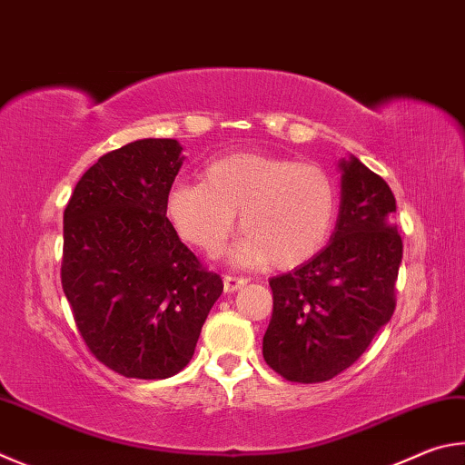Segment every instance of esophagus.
<instances>
[{"instance_id": "obj_1", "label": "esophagus", "mask_w": 465, "mask_h": 465, "mask_svg": "<svg viewBox=\"0 0 465 465\" xmlns=\"http://www.w3.org/2000/svg\"><path fill=\"white\" fill-rule=\"evenodd\" d=\"M243 284H248V278L233 276V274H225V276H223V289H225V292L240 291Z\"/></svg>"}]
</instances>
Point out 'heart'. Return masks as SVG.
<instances>
[{"label": "heart", "mask_w": 465, "mask_h": 465, "mask_svg": "<svg viewBox=\"0 0 465 465\" xmlns=\"http://www.w3.org/2000/svg\"><path fill=\"white\" fill-rule=\"evenodd\" d=\"M168 215L184 240L217 254L240 213L246 235L232 260L278 266L309 260L327 242L337 213V189L325 168L292 158L242 152L205 168V183H176L168 193Z\"/></svg>", "instance_id": "heart-1"}]
</instances>
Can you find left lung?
<instances>
[{"label":"left lung","mask_w":465,"mask_h":465,"mask_svg":"<svg viewBox=\"0 0 465 465\" xmlns=\"http://www.w3.org/2000/svg\"><path fill=\"white\" fill-rule=\"evenodd\" d=\"M341 205L331 242L305 264L270 278L272 319L262 341L284 380L315 384L350 368L391 321L402 238L396 199L358 158L341 160Z\"/></svg>","instance_id":"obj_1"}]
</instances>
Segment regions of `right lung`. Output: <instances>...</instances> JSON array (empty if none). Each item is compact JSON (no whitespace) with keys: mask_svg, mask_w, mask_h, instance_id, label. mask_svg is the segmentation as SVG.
<instances>
[{"mask_svg":"<svg viewBox=\"0 0 465 465\" xmlns=\"http://www.w3.org/2000/svg\"><path fill=\"white\" fill-rule=\"evenodd\" d=\"M181 152L171 138L107 152L64 209L63 291L89 351L125 378L179 374L223 291L166 217Z\"/></svg>","mask_w":465,"mask_h":465,"instance_id":"right-lung-1","label":"right lung"}]
</instances>
